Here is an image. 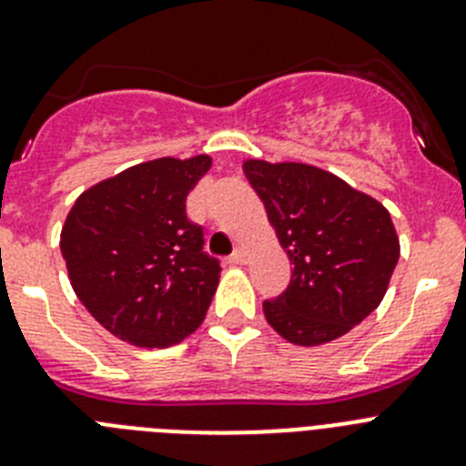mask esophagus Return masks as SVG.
<instances>
[{
  "mask_svg": "<svg viewBox=\"0 0 466 466\" xmlns=\"http://www.w3.org/2000/svg\"><path fill=\"white\" fill-rule=\"evenodd\" d=\"M247 257H249V254H247L245 249H242V247H238L236 252L230 254L228 263H230V266H245V263H247Z\"/></svg>",
  "mask_w": 466,
  "mask_h": 466,
  "instance_id": "1",
  "label": "esophagus"
}]
</instances>
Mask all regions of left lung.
I'll return each instance as SVG.
<instances>
[{"label": "left lung", "mask_w": 466, "mask_h": 466, "mask_svg": "<svg viewBox=\"0 0 466 466\" xmlns=\"http://www.w3.org/2000/svg\"><path fill=\"white\" fill-rule=\"evenodd\" d=\"M242 170L294 263L289 287L263 300L268 324L303 348L345 336L380 306L399 261L390 212L322 167L249 158Z\"/></svg>", "instance_id": "1"}]
</instances>
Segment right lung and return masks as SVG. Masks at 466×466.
Instances as JSON below:
<instances>
[{
  "label": "right lung",
  "instance_id": "obj_1",
  "mask_svg": "<svg viewBox=\"0 0 466 466\" xmlns=\"http://www.w3.org/2000/svg\"><path fill=\"white\" fill-rule=\"evenodd\" d=\"M208 154L156 158L76 198L60 233L74 294L116 339L170 348L203 324L219 261L203 252V228L187 196L209 170Z\"/></svg>",
  "mask_w": 466,
  "mask_h": 466
}]
</instances>
